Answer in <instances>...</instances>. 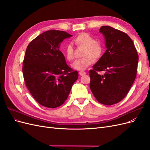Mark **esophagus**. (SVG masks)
<instances>
[{
    "instance_id": "34e87169",
    "label": "esophagus",
    "mask_w": 150,
    "mask_h": 150,
    "mask_svg": "<svg viewBox=\"0 0 150 150\" xmlns=\"http://www.w3.org/2000/svg\"><path fill=\"white\" fill-rule=\"evenodd\" d=\"M79 74L80 76H83V75H85L86 74V72L84 71H80L79 72Z\"/></svg>"
}]
</instances>
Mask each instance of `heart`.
I'll use <instances>...</instances> for the list:
<instances>
[{
	"label": "heart",
	"instance_id": "heart-1",
	"mask_svg": "<svg viewBox=\"0 0 150 150\" xmlns=\"http://www.w3.org/2000/svg\"><path fill=\"white\" fill-rule=\"evenodd\" d=\"M74 42L78 46L84 47L83 57L78 59L71 64V67L76 71H83L92 64L94 59L100 58L104 51L103 44L95 40V39L87 33H81L74 39ZM64 54L68 60L73 58V47L71 44H67L64 51Z\"/></svg>",
	"mask_w": 150,
	"mask_h": 150
}]
</instances>
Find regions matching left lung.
I'll return each instance as SVG.
<instances>
[{"mask_svg":"<svg viewBox=\"0 0 150 150\" xmlns=\"http://www.w3.org/2000/svg\"><path fill=\"white\" fill-rule=\"evenodd\" d=\"M99 32L105 39L106 50L89 71V86L99 103L112 105L126 96L133 84L138 55L133 40L123 32L106 25ZM98 71L105 74L99 75Z\"/></svg>","mask_w":150,"mask_h":150,"instance_id":"8db88e82","label":"left lung"}]
</instances>
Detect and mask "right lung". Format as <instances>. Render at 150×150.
Segmentation results:
<instances>
[{
  "label": "right lung",
  "instance_id": "1",
  "mask_svg": "<svg viewBox=\"0 0 150 150\" xmlns=\"http://www.w3.org/2000/svg\"><path fill=\"white\" fill-rule=\"evenodd\" d=\"M71 36L64 31L50 30L39 35L27 47L24 79L32 96L43 106H61L78 78V71L67 66L59 51L61 43Z\"/></svg>",
  "mask_w": 150,
  "mask_h": 150
}]
</instances>
